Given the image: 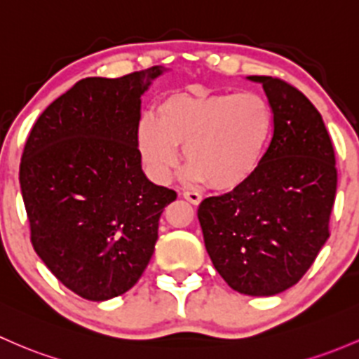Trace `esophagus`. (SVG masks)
Instances as JSON below:
<instances>
[{"label": "esophagus", "mask_w": 359, "mask_h": 359, "mask_svg": "<svg viewBox=\"0 0 359 359\" xmlns=\"http://www.w3.org/2000/svg\"><path fill=\"white\" fill-rule=\"evenodd\" d=\"M182 198L187 199V201L192 203V205H194V206H198L199 203H201V199H203L201 196H199L198 192H194V191H186V192H184V194H182Z\"/></svg>", "instance_id": "obj_1"}]
</instances>
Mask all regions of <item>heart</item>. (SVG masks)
Wrapping results in <instances>:
<instances>
[{
	"instance_id": "b5f03b06",
	"label": "heart",
	"mask_w": 359,
	"mask_h": 359,
	"mask_svg": "<svg viewBox=\"0 0 359 359\" xmlns=\"http://www.w3.org/2000/svg\"><path fill=\"white\" fill-rule=\"evenodd\" d=\"M273 132V110L258 93H175L161 100L154 120L135 130V149L151 180L167 184L180 163L215 191H236L262 167Z\"/></svg>"
}]
</instances>
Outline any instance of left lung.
<instances>
[{
  "instance_id": "obj_1",
  "label": "left lung",
  "mask_w": 359,
  "mask_h": 359,
  "mask_svg": "<svg viewBox=\"0 0 359 359\" xmlns=\"http://www.w3.org/2000/svg\"><path fill=\"white\" fill-rule=\"evenodd\" d=\"M273 135L248 184L199 205L205 248L233 290L275 296L299 282L329 239L337 189L334 146L322 115L287 82L265 75Z\"/></svg>"
}]
</instances>
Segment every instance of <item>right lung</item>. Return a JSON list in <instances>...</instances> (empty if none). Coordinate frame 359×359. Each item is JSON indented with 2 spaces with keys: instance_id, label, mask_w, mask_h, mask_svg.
<instances>
[{
  "instance_id": "obj_1",
  "label": "right lung",
  "mask_w": 359,
  "mask_h": 359,
  "mask_svg": "<svg viewBox=\"0 0 359 359\" xmlns=\"http://www.w3.org/2000/svg\"><path fill=\"white\" fill-rule=\"evenodd\" d=\"M165 72L82 79L41 113L25 142L20 189L34 251L84 299L134 287L177 198L144 175L135 149L141 96Z\"/></svg>"
}]
</instances>
